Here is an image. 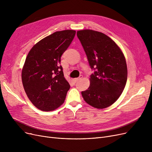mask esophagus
I'll return each mask as SVG.
<instances>
[{"instance_id":"1","label":"esophagus","mask_w":152,"mask_h":152,"mask_svg":"<svg viewBox=\"0 0 152 152\" xmlns=\"http://www.w3.org/2000/svg\"><path fill=\"white\" fill-rule=\"evenodd\" d=\"M82 77H83V76H82V75H81L79 77L74 78V79H73V81L74 83H77L78 81H79V80H80V79H82Z\"/></svg>"}]
</instances>
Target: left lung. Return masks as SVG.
Instances as JSON below:
<instances>
[{"mask_svg":"<svg viewBox=\"0 0 152 152\" xmlns=\"http://www.w3.org/2000/svg\"><path fill=\"white\" fill-rule=\"evenodd\" d=\"M94 70L91 75L90 86L81 92L84 100L98 109L110 107L122 94L127 78V69L123 53L110 37L100 32L84 29L77 32Z\"/></svg>","mask_w":152,"mask_h":152,"instance_id":"8db88e82","label":"left lung"}]
</instances>
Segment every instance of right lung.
Returning <instances> with one entry per match:
<instances>
[{
	"label": "right lung",
	"instance_id": "1",
	"mask_svg": "<svg viewBox=\"0 0 152 152\" xmlns=\"http://www.w3.org/2000/svg\"><path fill=\"white\" fill-rule=\"evenodd\" d=\"M75 34L74 30L55 32L35 44L27 55L22 83L28 97L39 110L53 111L65 100L70 86L60 64Z\"/></svg>",
	"mask_w": 152,
	"mask_h": 152
}]
</instances>
